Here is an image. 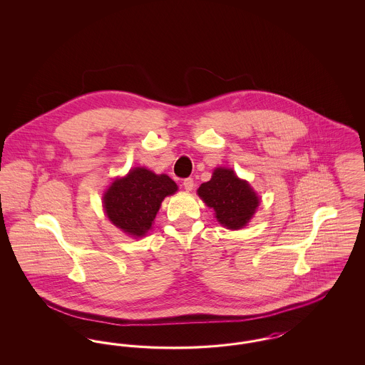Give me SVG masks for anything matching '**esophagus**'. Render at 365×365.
Returning a JSON list of instances; mask_svg holds the SVG:
<instances>
[{
	"label": "esophagus",
	"mask_w": 365,
	"mask_h": 365,
	"mask_svg": "<svg viewBox=\"0 0 365 365\" xmlns=\"http://www.w3.org/2000/svg\"><path fill=\"white\" fill-rule=\"evenodd\" d=\"M183 187L187 191L192 190V187H194V179H192V178H186V179L183 180Z\"/></svg>",
	"instance_id": "1"
}]
</instances>
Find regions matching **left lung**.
Instances as JSON below:
<instances>
[{
    "mask_svg": "<svg viewBox=\"0 0 365 365\" xmlns=\"http://www.w3.org/2000/svg\"><path fill=\"white\" fill-rule=\"evenodd\" d=\"M198 195L209 208L215 209L220 225L230 230L246 226L260 202L249 183L228 168L215 170L212 179L200 186Z\"/></svg>",
    "mask_w": 365,
    "mask_h": 365,
    "instance_id": "obj_1",
    "label": "left lung"
}]
</instances>
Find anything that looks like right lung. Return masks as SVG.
Segmentation results:
<instances>
[{
	"instance_id": "obj_1",
	"label": "right lung",
	"mask_w": 365,
	"mask_h": 365,
	"mask_svg": "<svg viewBox=\"0 0 365 365\" xmlns=\"http://www.w3.org/2000/svg\"><path fill=\"white\" fill-rule=\"evenodd\" d=\"M176 190L178 186L170 176L135 168L125 178L116 179L105 192V212L124 232L142 237L152 227L161 201Z\"/></svg>"
}]
</instances>
